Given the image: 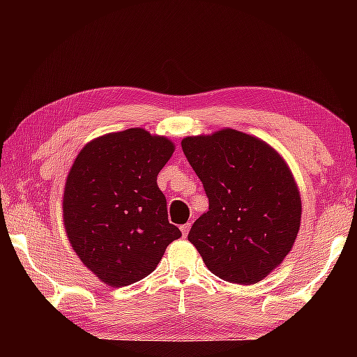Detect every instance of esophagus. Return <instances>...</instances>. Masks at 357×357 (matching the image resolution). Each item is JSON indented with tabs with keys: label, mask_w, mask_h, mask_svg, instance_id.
I'll list each match as a JSON object with an SVG mask.
<instances>
[{
	"label": "esophagus",
	"mask_w": 357,
	"mask_h": 357,
	"mask_svg": "<svg viewBox=\"0 0 357 357\" xmlns=\"http://www.w3.org/2000/svg\"><path fill=\"white\" fill-rule=\"evenodd\" d=\"M189 228H190V223H185V225H181V231H183V236L185 238L187 234H189Z\"/></svg>",
	"instance_id": "34e87169"
}]
</instances>
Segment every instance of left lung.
<instances>
[{"mask_svg": "<svg viewBox=\"0 0 357 357\" xmlns=\"http://www.w3.org/2000/svg\"><path fill=\"white\" fill-rule=\"evenodd\" d=\"M181 144L209 198L187 239L220 279L263 280L291 252L301 227V193L285 159L261 138L229 128Z\"/></svg>", "mask_w": 357, "mask_h": 357, "instance_id": "obj_1", "label": "left lung"}]
</instances>
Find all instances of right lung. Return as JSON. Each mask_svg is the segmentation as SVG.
Here are the masks:
<instances>
[{"label": "right lung", "mask_w": 357, "mask_h": 357, "mask_svg": "<svg viewBox=\"0 0 357 357\" xmlns=\"http://www.w3.org/2000/svg\"><path fill=\"white\" fill-rule=\"evenodd\" d=\"M174 143L142 128L110 132L77 154L63 195V222L72 249L108 287H126L155 269L181 238L168 222L157 174Z\"/></svg>", "instance_id": "add662e5"}]
</instances>
